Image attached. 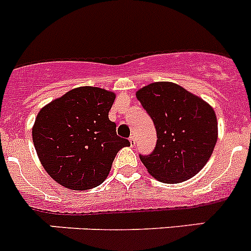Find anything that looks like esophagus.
I'll use <instances>...</instances> for the list:
<instances>
[{"instance_id": "1", "label": "esophagus", "mask_w": 251, "mask_h": 251, "mask_svg": "<svg viewBox=\"0 0 251 251\" xmlns=\"http://www.w3.org/2000/svg\"><path fill=\"white\" fill-rule=\"evenodd\" d=\"M129 143L132 147H134V145H136V137L134 136H130L129 137Z\"/></svg>"}]
</instances>
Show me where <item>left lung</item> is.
Segmentation results:
<instances>
[{"instance_id":"1","label":"left lung","mask_w":251,"mask_h":251,"mask_svg":"<svg viewBox=\"0 0 251 251\" xmlns=\"http://www.w3.org/2000/svg\"><path fill=\"white\" fill-rule=\"evenodd\" d=\"M157 130V145L139 154L148 174L165 183L192 178L205 167L217 141L215 110L200 97L171 81H157L136 93Z\"/></svg>"}]
</instances>
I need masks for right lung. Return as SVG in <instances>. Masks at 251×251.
Returning <instances> with one entry per match:
<instances>
[{
  "label": "right lung",
  "mask_w": 251,
  "mask_h": 251,
  "mask_svg": "<svg viewBox=\"0 0 251 251\" xmlns=\"http://www.w3.org/2000/svg\"><path fill=\"white\" fill-rule=\"evenodd\" d=\"M115 94L80 86L46 104L32 127L37 157L51 178L75 191L105 181L117 153L130 145L117 136L109 110Z\"/></svg>",
  "instance_id": "obj_1"
}]
</instances>
